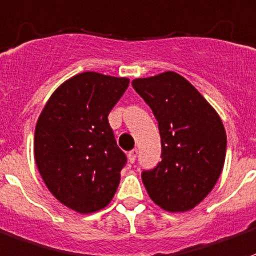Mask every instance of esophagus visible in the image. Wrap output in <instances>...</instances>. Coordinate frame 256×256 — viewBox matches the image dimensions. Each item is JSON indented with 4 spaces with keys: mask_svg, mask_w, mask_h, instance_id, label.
<instances>
[{
    "mask_svg": "<svg viewBox=\"0 0 256 256\" xmlns=\"http://www.w3.org/2000/svg\"><path fill=\"white\" fill-rule=\"evenodd\" d=\"M136 156H138V150H132V151H130L128 152V160H130V163H134L136 160Z\"/></svg>",
    "mask_w": 256,
    "mask_h": 256,
    "instance_id": "1",
    "label": "esophagus"
}]
</instances>
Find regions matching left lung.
<instances>
[{
	"label": "left lung",
	"instance_id": "obj_1",
	"mask_svg": "<svg viewBox=\"0 0 256 256\" xmlns=\"http://www.w3.org/2000/svg\"><path fill=\"white\" fill-rule=\"evenodd\" d=\"M136 93L159 126L162 160L142 172L147 193L167 212H188L216 185L226 151V135L214 108L174 71L136 78Z\"/></svg>",
	"mask_w": 256,
	"mask_h": 256
}]
</instances>
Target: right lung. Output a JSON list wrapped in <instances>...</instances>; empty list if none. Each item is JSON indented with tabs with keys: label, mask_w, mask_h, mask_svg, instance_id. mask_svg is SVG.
<instances>
[{
	"label": "right lung",
	"mask_w": 256,
	"mask_h": 256,
	"mask_svg": "<svg viewBox=\"0 0 256 256\" xmlns=\"http://www.w3.org/2000/svg\"><path fill=\"white\" fill-rule=\"evenodd\" d=\"M128 78L86 71L52 93L34 128V152L44 184L64 206L82 214L110 202L126 154L117 147L108 114Z\"/></svg>",
	"instance_id": "obj_1"
}]
</instances>
